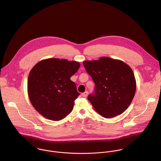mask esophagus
Wrapping results in <instances>:
<instances>
[{"mask_svg":"<svg viewBox=\"0 0 161 161\" xmlns=\"http://www.w3.org/2000/svg\"><path fill=\"white\" fill-rule=\"evenodd\" d=\"M87 94H88V92H87V91H85V92H83V93L82 94V96L84 97H86L87 96Z\"/></svg>","mask_w":161,"mask_h":161,"instance_id":"esophagus-1","label":"esophagus"}]
</instances>
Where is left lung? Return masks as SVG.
<instances>
[{"instance_id":"1","label":"left lung","mask_w":161,"mask_h":161,"mask_svg":"<svg viewBox=\"0 0 161 161\" xmlns=\"http://www.w3.org/2000/svg\"><path fill=\"white\" fill-rule=\"evenodd\" d=\"M84 67L95 85L87 99L95 110L106 118L121 114L130 105L136 90L132 69L125 62L108 57L85 61Z\"/></svg>"}]
</instances>
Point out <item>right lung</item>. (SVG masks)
<instances>
[{"label":"right lung","mask_w":161,"mask_h":161,"mask_svg":"<svg viewBox=\"0 0 161 161\" xmlns=\"http://www.w3.org/2000/svg\"><path fill=\"white\" fill-rule=\"evenodd\" d=\"M76 61L49 58L38 62L30 71L27 81L29 100L40 114L59 121L71 113L79 96L70 77L78 71Z\"/></svg>","instance_id":"add662e5"}]
</instances>
